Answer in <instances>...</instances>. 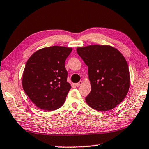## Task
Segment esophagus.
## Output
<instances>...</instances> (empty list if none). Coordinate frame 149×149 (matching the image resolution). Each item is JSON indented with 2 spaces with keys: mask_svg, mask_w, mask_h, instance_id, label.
<instances>
[{
  "mask_svg": "<svg viewBox=\"0 0 149 149\" xmlns=\"http://www.w3.org/2000/svg\"><path fill=\"white\" fill-rule=\"evenodd\" d=\"M82 84H83V81H80L79 82H78V83H77V84H75V86L79 87L80 85H81Z\"/></svg>",
  "mask_w": 149,
  "mask_h": 149,
  "instance_id": "34e87169",
  "label": "esophagus"
}]
</instances>
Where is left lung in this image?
<instances>
[{
  "instance_id": "8db88e82",
  "label": "left lung",
  "mask_w": 149,
  "mask_h": 149,
  "mask_svg": "<svg viewBox=\"0 0 149 149\" xmlns=\"http://www.w3.org/2000/svg\"><path fill=\"white\" fill-rule=\"evenodd\" d=\"M88 66L91 90L85 98L90 107L99 111L115 108L129 91L130 71L124 56L109 45H89L77 48Z\"/></svg>"
}]
</instances>
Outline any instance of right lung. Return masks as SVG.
Wrapping results in <instances>:
<instances>
[{
  "label": "right lung",
  "instance_id": "right-lung-1",
  "mask_svg": "<svg viewBox=\"0 0 149 149\" xmlns=\"http://www.w3.org/2000/svg\"><path fill=\"white\" fill-rule=\"evenodd\" d=\"M72 49L45 47L34 52L25 66L22 87L30 100L45 110H55L63 105L71 85L67 82L65 60Z\"/></svg>",
  "mask_w": 149,
  "mask_h": 149
}]
</instances>
